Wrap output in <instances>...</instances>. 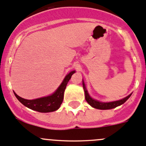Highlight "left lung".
<instances>
[{
	"mask_svg": "<svg viewBox=\"0 0 146 146\" xmlns=\"http://www.w3.org/2000/svg\"><path fill=\"white\" fill-rule=\"evenodd\" d=\"M83 89H84L85 91V98H86V100L92 107L95 108L100 109V110H108V109H112L114 108H116L117 106H119L123 104L127 100L130 98V96H131L129 95L127 97L124 98L123 99H121L120 100H117V101H113V102H109V103H101V102H99L98 100H94V99L91 98L89 96L88 93L87 91V89H86V86H85L84 82L83 81Z\"/></svg>",
	"mask_w": 146,
	"mask_h": 146,
	"instance_id": "obj_1",
	"label": "left lung"
}]
</instances>
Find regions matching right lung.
Segmentation results:
<instances>
[{
  "instance_id": "obj_1",
  "label": "right lung",
  "mask_w": 146,
  "mask_h": 146,
  "mask_svg": "<svg viewBox=\"0 0 146 146\" xmlns=\"http://www.w3.org/2000/svg\"><path fill=\"white\" fill-rule=\"evenodd\" d=\"M75 72H76L75 70L71 71L66 76V78L62 82L60 86L58 87V88L51 96L35 99V100H26V99H24L18 96L15 92H14V94H15L17 99L23 105L26 106L28 108L40 113L53 112V111H56L60 108V105L63 102L64 91L68 84V82L69 81L72 75Z\"/></svg>"
}]
</instances>
